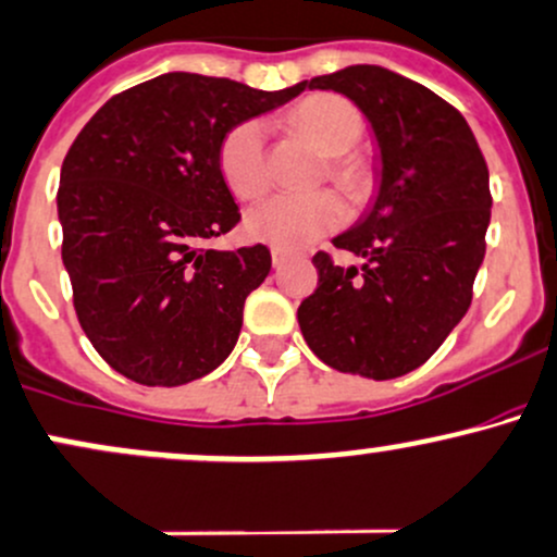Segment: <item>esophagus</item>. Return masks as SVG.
Masks as SVG:
<instances>
[{"mask_svg":"<svg viewBox=\"0 0 557 557\" xmlns=\"http://www.w3.org/2000/svg\"><path fill=\"white\" fill-rule=\"evenodd\" d=\"M290 259V253H288V250H280V248H272V264L274 267H283L285 264V261H288Z\"/></svg>","mask_w":557,"mask_h":557,"instance_id":"esophagus-1","label":"esophagus"}]
</instances>
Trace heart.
I'll return each instance as SVG.
<instances>
[{"mask_svg": "<svg viewBox=\"0 0 557 557\" xmlns=\"http://www.w3.org/2000/svg\"><path fill=\"white\" fill-rule=\"evenodd\" d=\"M293 126L314 145L325 158V171L333 185L341 187L354 203L364 200L372 189V174L362 158L354 156L364 132L362 113L338 95L307 97L290 115ZM219 169L232 193L243 200H253L267 193L269 156L267 124L248 119L235 124L219 145ZM346 219L338 195L320 189L309 195H272L253 206L246 216V232L267 246L290 250L301 248L327 232L338 230Z\"/></svg>", "mask_w": 557, "mask_h": 557, "instance_id": "heart-1", "label": "heart"}]
</instances>
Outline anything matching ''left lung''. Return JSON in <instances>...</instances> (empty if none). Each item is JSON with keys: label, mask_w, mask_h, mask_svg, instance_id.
I'll use <instances>...</instances> for the list:
<instances>
[{"label": "left lung", "mask_w": 557, "mask_h": 557, "mask_svg": "<svg viewBox=\"0 0 557 557\" xmlns=\"http://www.w3.org/2000/svg\"><path fill=\"white\" fill-rule=\"evenodd\" d=\"M348 97L381 150V185L362 222L320 250L317 290L298 307L311 351L333 370L391 381L428 362L466 317L486 253L488 169L460 110L381 65L304 82Z\"/></svg>", "instance_id": "1"}]
</instances>
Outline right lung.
Returning <instances> with one entry per match:
<instances>
[{"mask_svg": "<svg viewBox=\"0 0 557 557\" xmlns=\"http://www.w3.org/2000/svg\"><path fill=\"white\" fill-rule=\"evenodd\" d=\"M304 89L163 73L110 97L73 139L58 189L63 264L78 322L115 372L171 388L230 357L272 256L200 248L240 222L219 145Z\"/></svg>", "mask_w": 557, "mask_h": 557, "instance_id": "right-lung-1", "label": "right lung"}]
</instances>
